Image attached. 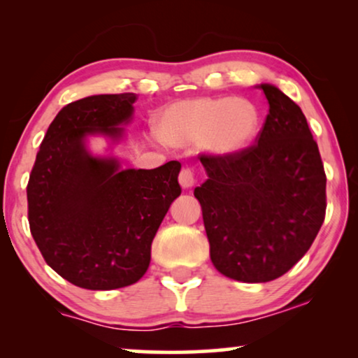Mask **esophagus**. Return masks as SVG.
I'll list each match as a JSON object with an SVG mask.
<instances>
[{
    "label": "esophagus",
    "instance_id": "obj_1",
    "mask_svg": "<svg viewBox=\"0 0 358 358\" xmlns=\"http://www.w3.org/2000/svg\"><path fill=\"white\" fill-rule=\"evenodd\" d=\"M194 182H195V178H194V173H192V169L185 168V169L180 171V174H179V184L182 185L184 189H189V187H192Z\"/></svg>",
    "mask_w": 358,
    "mask_h": 358
}]
</instances>
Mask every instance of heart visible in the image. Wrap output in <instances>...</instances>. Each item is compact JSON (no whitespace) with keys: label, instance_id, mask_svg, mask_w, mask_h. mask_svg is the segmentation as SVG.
I'll list each match as a JSON object with an SVG mask.
<instances>
[{"label":"heart","instance_id":"1","mask_svg":"<svg viewBox=\"0 0 358 358\" xmlns=\"http://www.w3.org/2000/svg\"><path fill=\"white\" fill-rule=\"evenodd\" d=\"M257 107L236 97H197L174 102L158 117V134L171 146L202 145L208 153L234 155L259 131Z\"/></svg>","mask_w":358,"mask_h":358}]
</instances>
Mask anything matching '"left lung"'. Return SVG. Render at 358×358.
<instances>
[{"label":"left lung","mask_w":358,"mask_h":358,"mask_svg":"<svg viewBox=\"0 0 358 358\" xmlns=\"http://www.w3.org/2000/svg\"><path fill=\"white\" fill-rule=\"evenodd\" d=\"M268 114L257 143L202 156L208 179L195 187L210 259L223 275L271 282L311 248L326 215V174L306 117L273 85L257 86Z\"/></svg>","instance_id":"obj_1"}]
</instances>
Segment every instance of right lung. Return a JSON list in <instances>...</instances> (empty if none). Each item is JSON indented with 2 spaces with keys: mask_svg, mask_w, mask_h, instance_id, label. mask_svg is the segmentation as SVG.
<instances>
[{
  "mask_svg": "<svg viewBox=\"0 0 358 358\" xmlns=\"http://www.w3.org/2000/svg\"><path fill=\"white\" fill-rule=\"evenodd\" d=\"M136 94H97L63 107L48 127L27 184L29 227L43 259L86 290H114L148 271L151 243L180 195L179 161L124 169L87 150L91 135L119 143Z\"/></svg>",
  "mask_w": 358,
  "mask_h": 358,
  "instance_id": "right-lung-1",
  "label": "right lung"
}]
</instances>
